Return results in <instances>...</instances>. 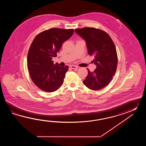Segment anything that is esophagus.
<instances>
[{
    "instance_id": "1",
    "label": "esophagus",
    "mask_w": 146,
    "mask_h": 146,
    "mask_svg": "<svg viewBox=\"0 0 146 146\" xmlns=\"http://www.w3.org/2000/svg\"><path fill=\"white\" fill-rule=\"evenodd\" d=\"M70 67L71 68L73 69H76L78 68V67L76 65H71L70 66Z\"/></svg>"
}]
</instances>
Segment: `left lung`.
I'll return each instance as SVG.
<instances>
[{"mask_svg": "<svg viewBox=\"0 0 146 146\" xmlns=\"http://www.w3.org/2000/svg\"><path fill=\"white\" fill-rule=\"evenodd\" d=\"M75 32L85 40L89 54L93 56L96 68L90 72L83 83L90 90H99L106 87L112 80L117 66V54L115 45L105 31L99 29H77Z\"/></svg>", "mask_w": 146, "mask_h": 146, "instance_id": "left-lung-1", "label": "left lung"}]
</instances>
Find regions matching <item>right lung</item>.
Returning a JSON list of instances; mask_svg holds the SVG:
<instances>
[{
  "mask_svg": "<svg viewBox=\"0 0 146 146\" xmlns=\"http://www.w3.org/2000/svg\"><path fill=\"white\" fill-rule=\"evenodd\" d=\"M74 32V29L52 28L34 38L28 52L27 66L32 80L41 90L53 92L62 86L68 66L54 64L52 58Z\"/></svg>",
  "mask_w": 146,
  "mask_h": 146,
  "instance_id": "right-lung-1",
  "label": "right lung"
}]
</instances>
